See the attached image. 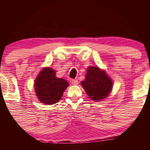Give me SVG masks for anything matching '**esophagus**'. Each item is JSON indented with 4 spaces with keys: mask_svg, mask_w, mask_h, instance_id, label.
<instances>
[{
    "mask_svg": "<svg viewBox=\"0 0 150 150\" xmlns=\"http://www.w3.org/2000/svg\"><path fill=\"white\" fill-rule=\"evenodd\" d=\"M71 83H72V85H78V83H79V81H78L77 79H73L71 80Z\"/></svg>",
    "mask_w": 150,
    "mask_h": 150,
    "instance_id": "34e87169",
    "label": "esophagus"
}]
</instances>
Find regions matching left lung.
<instances>
[{
	"mask_svg": "<svg viewBox=\"0 0 150 150\" xmlns=\"http://www.w3.org/2000/svg\"><path fill=\"white\" fill-rule=\"evenodd\" d=\"M81 85L90 98L96 101L106 98L112 89V81L98 67H89Z\"/></svg>",
	"mask_w": 150,
	"mask_h": 150,
	"instance_id": "1",
	"label": "left lung"
}]
</instances>
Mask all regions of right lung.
<instances>
[{"mask_svg": "<svg viewBox=\"0 0 150 150\" xmlns=\"http://www.w3.org/2000/svg\"><path fill=\"white\" fill-rule=\"evenodd\" d=\"M68 86L65 80L56 77L54 69L45 67L35 80V89L40 102L46 104H54L61 100Z\"/></svg>", "mask_w": 150, "mask_h": 150, "instance_id": "add662e5", "label": "right lung"}]
</instances>
